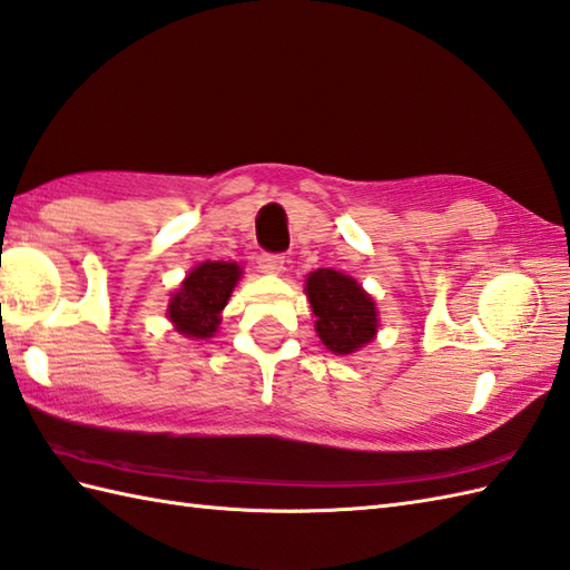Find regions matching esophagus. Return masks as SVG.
<instances>
[{
	"label": "esophagus",
	"mask_w": 570,
	"mask_h": 570,
	"mask_svg": "<svg viewBox=\"0 0 570 570\" xmlns=\"http://www.w3.org/2000/svg\"><path fill=\"white\" fill-rule=\"evenodd\" d=\"M284 264H286L284 255H276V253L259 255V269L264 274H279L284 269Z\"/></svg>",
	"instance_id": "34e87169"
}]
</instances>
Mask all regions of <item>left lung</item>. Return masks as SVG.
I'll return each mask as SVG.
<instances>
[{
	"instance_id": "1",
	"label": "left lung",
	"mask_w": 570,
	"mask_h": 570,
	"mask_svg": "<svg viewBox=\"0 0 570 570\" xmlns=\"http://www.w3.org/2000/svg\"><path fill=\"white\" fill-rule=\"evenodd\" d=\"M306 294L323 345L335 354H350L376 335V306L352 276L317 269L308 276Z\"/></svg>"
}]
</instances>
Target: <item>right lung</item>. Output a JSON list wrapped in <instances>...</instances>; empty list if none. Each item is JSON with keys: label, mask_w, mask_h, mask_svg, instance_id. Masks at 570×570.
Instances as JSON below:
<instances>
[{"label": "right lung", "mask_w": 570, "mask_h": 570, "mask_svg": "<svg viewBox=\"0 0 570 570\" xmlns=\"http://www.w3.org/2000/svg\"><path fill=\"white\" fill-rule=\"evenodd\" d=\"M240 279L235 262H204L184 279L181 288L169 301L167 315L181 335L204 340L216 333L218 313L228 303L233 286Z\"/></svg>", "instance_id": "right-lung-1"}]
</instances>
